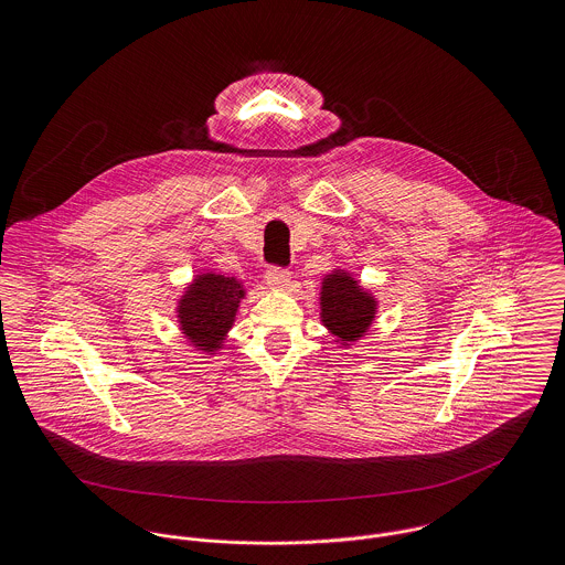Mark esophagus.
<instances>
[{"mask_svg": "<svg viewBox=\"0 0 565 565\" xmlns=\"http://www.w3.org/2000/svg\"><path fill=\"white\" fill-rule=\"evenodd\" d=\"M289 278H291L289 271H287L285 267H278V265H271V267H267V271H265V280H267L269 287L282 289V287L289 285Z\"/></svg>", "mask_w": 565, "mask_h": 565, "instance_id": "1", "label": "esophagus"}]
</instances>
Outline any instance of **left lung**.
Listing matches in <instances>:
<instances>
[{
  "label": "left lung",
  "instance_id": "8db88e82",
  "mask_svg": "<svg viewBox=\"0 0 565 565\" xmlns=\"http://www.w3.org/2000/svg\"><path fill=\"white\" fill-rule=\"evenodd\" d=\"M376 305L363 294L348 274H332L323 280L322 318L323 323L343 341L361 337L374 320Z\"/></svg>",
  "mask_w": 565,
  "mask_h": 565
}]
</instances>
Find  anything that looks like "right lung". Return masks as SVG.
<instances>
[{"label": "right lung", "instance_id": "obj_1", "mask_svg": "<svg viewBox=\"0 0 565 565\" xmlns=\"http://www.w3.org/2000/svg\"><path fill=\"white\" fill-rule=\"evenodd\" d=\"M242 298V285L235 278L200 276L180 302L182 330L202 350H215L231 328Z\"/></svg>", "mask_w": 565, "mask_h": 565}]
</instances>
